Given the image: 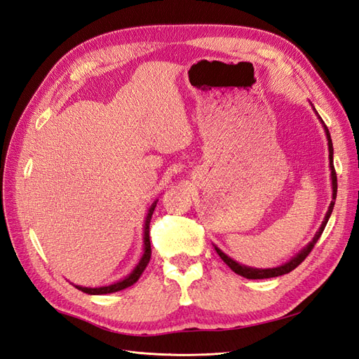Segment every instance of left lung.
Segmentation results:
<instances>
[{"mask_svg":"<svg viewBox=\"0 0 359 359\" xmlns=\"http://www.w3.org/2000/svg\"><path fill=\"white\" fill-rule=\"evenodd\" d=\"M311 106H313V104H311ZM313 109H314V107H313ZM314 111H316V109H314ZM316 114H318V112H316ZM318 116H319V115H318ZM319 119H320V123H322V126H323L325 133H327V139H328L330 168H331V181H332V201H331V203H330V208H328L327 215H325V219H323V222H322V224H320V227H319V231L316 232V235H314L313 240H311L306 247H304L295 257H292V259L289 260V262H286L285 265H281V266H277V268H268V269L250 268V266H245V265L238 264V262H235L233 259H231L229 256L224 255L219 247L214 245L215 252L219 253V256L222 257L223 262H224L227 266H229V268L233 271V273H236L238 276H243V277H245V278H252V280H259V278L278 277V276H283V274L290 273V271L295 269V268L302 262V260L306 259V257L310 255V252L313 250L314 244H316V243H318V240L320 238V235H322V232H323V229H325V226H327V223H328V220H330V217H331V212H332V210H334L335 196H337V173H335V169H334V158H332V156H334V148H332V140H331L330 130H328V127H327V126H325V123L322 121V118H320V116H319Z\"/></svg>","mask_w":359,"mask_h":359,"instance_id":"1","label":"left lung"}]
</instances>
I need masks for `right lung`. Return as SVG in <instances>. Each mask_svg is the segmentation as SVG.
<instances>
[{
	"label": "right lung",
	"mask_w": 359,
	"mask_h": 359,
	"mask_svg": "<svg viewBox=\"0 0 359 359\" xmlns=\"http://www.w3.org/2000/svg\"><path fill=\"white\" fill-rule=\"evenodd\" d=\"M157 205V201H154V203L149 206L148 214H147V219H145V226H144V255L140 257L139 264L136 265V268L130 273L124 280L121 281H116L114 285L109 286H102V287H82V286H76V289H79L85 293H88V295H104V293H112V292H118V290H123L128 286L135 285L136 281L139 280V277L142 276L144 269L147 268L149 259H151V243H149V222H151V217H153L154 208Z\"/></svg>",
	"instance_id": "add662e5"
}]
</instances>
